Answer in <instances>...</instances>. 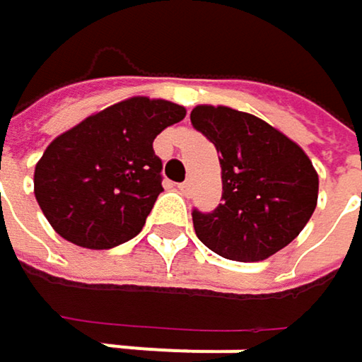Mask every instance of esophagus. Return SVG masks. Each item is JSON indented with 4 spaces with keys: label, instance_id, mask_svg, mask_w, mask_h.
Listing matches in <instances>:
<instances>
[{
    "label": "esophagus",
    "instance_id": "obj_1",
    "mask_svg": "<svg viewBox=\"0 0 362 362\" xmlns=\"http://www.w3.org/2000/svg\"><path fill=\"white\" fill-rule=\"evenodd\" d=\"M178 188H180V192H182V194H184V197H188V194L192 192V182H190V180L182 182Z\"/></svg>",
    "mask_w": 362,
    "mask_h": 362
}]
</instances>
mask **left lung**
Here are the masks:
<instances>
[{
  "label": "left lung",
  "mask_w": 362,
  "mask_h": 362,
  "mask_svg": "<svg viewBox=\"0 0 362 362\" xmlns=\"http://www.w3.org/2000/svg\"><path fill=\"white\" fill-rule=\"evenodd\" d=\"M190 121L220 153L222 199L211 214L192 211L194 233L211 252L259 262L289 245L315 214L319 174L283 132L230 107L199 105Z\"/></svg>",
  "instance_id": "obj_1"
}]
</instances>
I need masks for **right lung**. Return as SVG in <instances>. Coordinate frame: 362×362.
I'll return each instance as SVG.
<instances>
[{
	"label": "right lung",
	"mask_w": 362,
	"mask_h": 362,
	"mask_svg": "<svg viewBox=\"0 0 362 362\" xmlns=\"http://www.w3.org/2000/svg\"><path fill=\"white\" fill-rule=\"evenodd\" d=\"M184 117L186 109L176 103L134 96L54 138L33 178L52 228L88 250L134 239L163 190L153 140Z\"/></svg>",
	"instance_id": "add662e5"
}]
</instances>
